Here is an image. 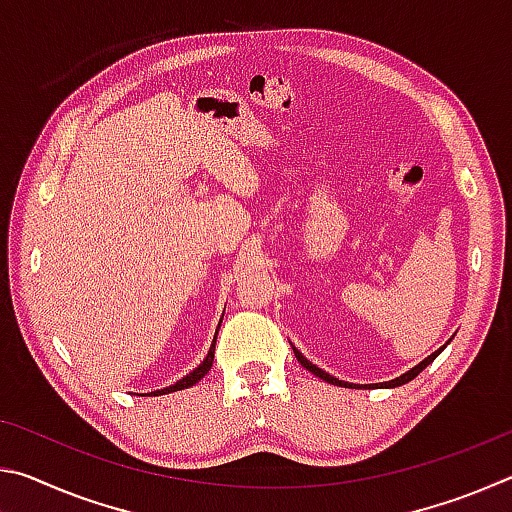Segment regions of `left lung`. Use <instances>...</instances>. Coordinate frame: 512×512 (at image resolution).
<instances>
[{
  "instance_id": "8db88e82",
  "label": "left lung",
  "mask_w": 512,
  "mask_h": 512,
  "mask_svg": "<svg viewBox=\"0 0 512 512\" xmlns=\"http://www.w3.org/2000/svg\"><path fill=\"white\" fill-rule=\"evenodd\" d=\"M449 343V341H447ZM447 343L443 345V348H438L436 352H433V354H429V357L427 359H424V361H420L418 363V366H413L411 370H406L404 372V375H400V377H395V379H391V381H384V384H372V386H386V388H395V386H402V384H406V381H411V379H415V377H418L420 375V372L424 370V368H427L429 366V363L433 361V359H436L438 357V354L440 352H443L445 348H447ZM293 352H296V357H298V361L302 363V366H305L309 372H314V375L316 377H320V379H325L327 381V384H334V386H343V388H352V384H350V381H343V379H336L334 375H329V372H325L323 368H318L316 366V363H311L309 359H305V357H302V352L300 350H296V348H293ZM354 386H357L359 388V384H354Z\"/></svg>"
}]
</instances>
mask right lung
I'll return each instance as SVG.
<instances>
[{
	"label": "right lung",
	"mask_w": 512,
	"mask_h": 512,
	"mask_svg": "<svg viewBox=\"0 0 512 512\" xmlns=\"http://www.w3.org/2000/svg\"><path fill=\"white\" fill-rule=\"evenodd\" d=\"M223 320V318H221ZM221 320H219V327H221ZM219 327H216V332H214V341H212V345H210V352H207V357L198 363V366L189 372V375H185L183 379H178L176 384H171V386H167V388H160V391H153V393H146V395H167V393H176V391H185V388H192L194 384H198V381H201L207 372H210V368H212V361H214V348H216V334H219Z\"/></svg>",
	"instance_id": "obj_1"
}]
</instances>
